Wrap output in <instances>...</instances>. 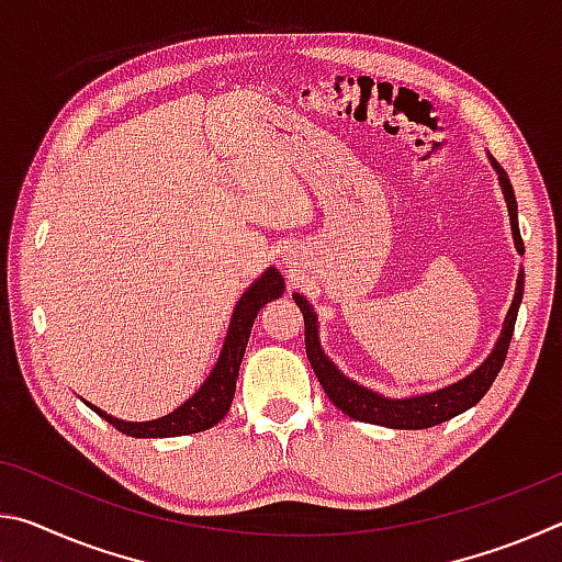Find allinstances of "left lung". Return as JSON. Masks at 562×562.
<instances>
[{
	"mask_svg": "<svg viewBox=\"0 0 562 562\" xmlns=\"http://www.w3.org/2000/svg\"><path fill=\"white\" fill-rule=\"evenodd\" d=\"M488 160L498 176L503 198H506L513 245H516V252L522 255L526 252V247H522V237L518 227V203H516V193H513L510 178L491 154H488ZM522 282H526V274H522V268H520L518 280H516V294H513L508 315L503 319V329L496 339V345L491 349V355L483 359L471 374L459 379V382L436 389V392H424V394H412V396H386V394L374 392V389L355 382V379H349L335 364V361L327 357V351L322 349L319 322H317L319 317L315 307L310 304V300L300 292H294L292 300L297 302V307L304 317V347H307V359L312 369H315L322 389H325V394L329 396V402L335 404L339 412H345L349 418H357V422L386 426V429L416 431V429H429V426L443 424L453 416L469 412V408L479 404L483 394L488 392L493 379L498 376L503 361H506V355H508L513 327H516L518 307L522 300Z\"/></svg>",
	"mask_w": 562,
	"mask_h": 562,
	"instance_id": "obj_1",
	"label": "left lung"
}]
</instances>
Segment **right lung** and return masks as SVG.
<instances>
[{"label": "right lung", "mask_w": 562, "mask_h": 562, "mask_svg": "<svg viewBox=\"0 0 562 562\" xmlns=\"http://www.w3.org/2000/svg\"><path fill=\"white\" fill-rule=\"evenodd\" d=\"M284 292V278L278 268H268L250 288H247L240 300L233 307L231 325H227V335L223 341L221 357H217L211 374L205 376L198 392L186 398L183 404L166 416L150 418V422H123L103 412V408L87 404L91 412H97L101 418L116 426L121 434L133 436V439H168V436H188L198 434L215 426L227 414L235 396V382L240 374V361L245 357L247 339L255 325V317L265 307V304L282 297Z\"/></svg>", "instance_id": "right-lung-1"}]
</instances>
